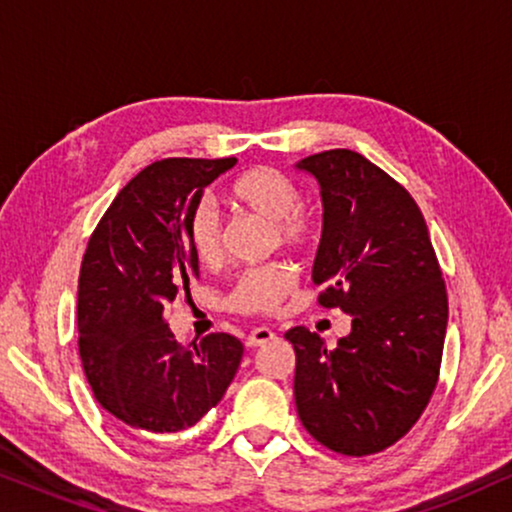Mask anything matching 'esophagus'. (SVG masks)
I'll return each instance as SVG.
<instances>
[{"instance_id":"esophagus-1","label":"esophagus","mask_w":512,"mask_h":512,"mask_svg":"<svg viewBox=\"0 0 512 512\" xmlns=\"http://www.w3.org/2000/svg\"><path fill=\"white\" fill-rule=\"evenodd\" d=\"M271 339H276V332L271 330V327H255V330H250V335L245 337V344L255 349V346L269 344Z\"/></svg>"}]
</instances>
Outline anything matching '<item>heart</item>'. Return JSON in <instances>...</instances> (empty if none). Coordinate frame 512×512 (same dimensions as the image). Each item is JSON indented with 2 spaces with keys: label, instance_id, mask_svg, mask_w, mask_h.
<instances>
[{
  "label": "heart",
  "instance_id": "b5f03b06",
  "mask_svg": "<svg viewBox=\"0 0 512 512\" xmlns=\"http://www.w3.org/2000/svg\"><path fill=\"white\" fill-rule=\"evenodd\" d=\"M231 196L250 213L271 222V248L306 250L318 241L320 220L302 203V192L290 175L278 168H255L231 185ZM187 238L203 264L215 262L222 252V220L210 201H199L187 217ZM297 271L292 264L274 260L243 269L231 283L224 304L238 313H271L295 288Z\"/></svg>",
  "mask_w": 512,
  "mask_h": 512
}]
</instances>
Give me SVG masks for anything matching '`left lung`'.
I'll return each instance as SVG.
<instances>
[{
  "mask_svg": "<svg viewBox=\"0 0 512 512\" xmlns=\"http://www.w3.org/2000/svg\"><path fill=\"white\" fill-rule=\"evenodd\" d=\"M297 166L323 196L318 304L353 316L335 349L302 325L285 332L297 356V414L332 452H384L410 433L438 386L445 278L417 201L391 175L351 149Z\"/></svg>",
  "mask_w": 512,
  "mask_h": 512,
  "instance_id": "8db88e82",
  "label": "left lung"
}]
</instances>
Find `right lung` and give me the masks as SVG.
I'll use <instances>...</instances> for the list:
<instances>
[{"instance_id":"right-lung-1","label":"right lung","mask_w":512,"mask_h":512,"mask_svg":"<svg viewBox=\"0 0 512 512\" xmlns=\"http://www.w3.org/2000/svg\"><path fill=\"white\" fill-rule=\"evenodd\" d=\"M236 159H161L117 194L88 238L79 271V356L95 400L133 431L194 426L227 393L241 339L175 342L166 309L199 278L187 217Z\"/></svg>"}]
</instances>
